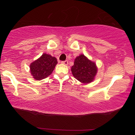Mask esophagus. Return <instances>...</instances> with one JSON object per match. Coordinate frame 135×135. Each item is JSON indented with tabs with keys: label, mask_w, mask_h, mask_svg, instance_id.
Listing matches in <instances>:
<instances>
[{
	"label": "esophagus",
	"mask_w": 135,
	"mask_h": 135,
	"mask_svg": "<svg viewBox=\"0 0 135 135\" xmlns=\"http://www.w3.org/2000/svg\"><path fill=\"white\" fill-rule=\"evenodd\" d=\"M61 63L62 64H64V65H67L68 64V61L67 60H65V61H61Z\"/></svg>",
	"instance_id": "obj_1"
}]
</instances>
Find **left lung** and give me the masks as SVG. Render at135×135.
<instances>
[{"mask_svg":"<svg viewBox=\"0 0 135 135\" xmlns=\"http://www.w3.org/2000/svg\"><path fill=\"white\" fill-rule=\"evenodd\" d=\"M71 71L76 79L84 84H88L94 79L97 73V68L95 63L81 54L75 59Z\"/></svg>","mask_w":135,"mask_h":135,"instance_id":"8db88e82","label":"left lung"}]
</instances>
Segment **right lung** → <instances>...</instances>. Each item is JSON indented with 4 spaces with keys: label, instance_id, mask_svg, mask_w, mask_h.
I'll list each match as a JSON object with an SVG mask.
<instances>
[{
    "label": "right lung",
    "instance_id": "add662e5",
    "mask_svg": "<svg viewBox=\"0 0 135 135\" xmlns=\"http://www.w3.org/2000/svg\"><path fill=\"white\" fill-rule=\"evenodd\" d=\"M57 64V59L49 54H43L30 65L31 73L36 80H42L50 75Z\"/></svg>",
    "mask_w": 135,
    "mask_h": 135
}]
</instances>
